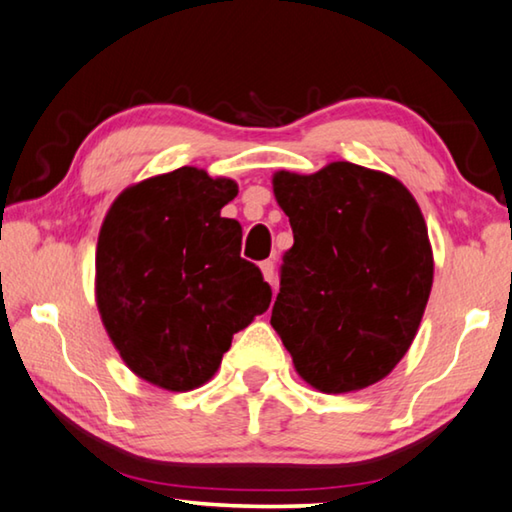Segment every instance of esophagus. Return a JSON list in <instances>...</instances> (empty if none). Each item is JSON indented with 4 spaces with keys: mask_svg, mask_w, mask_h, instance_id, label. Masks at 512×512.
<instances>
[{
    "mask_svg": "<svg viewBox=\"0 0 512 512\" xmlns=\"http://www.w3.org/2000/svg\"><path fill=\"white\" fill-rule=\"evenodd\" d=\"M261 272L265 276V281L272 283V286H274V261H263L261 263Z\"/></svg>",
    "mask_w": 512,
    "mask_h": 512,
    "instance_id": "34e87169",
    "label": "esophagus"
}]
</instances>
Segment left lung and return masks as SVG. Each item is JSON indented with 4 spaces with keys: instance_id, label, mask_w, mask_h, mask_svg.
<instances>
[{
    "instance_id": "left-lung-1",
    "label": "left lung",
    "mask_w": 512,
    "mask_h": 512,
    "mask_svg": "<svg viewBox=\"0 0 512 512\" xmlns=\"http://www.w3.org/2000/svg\"><path fill=\"white\" fill-rule=\"evenodd\" d=\"M290 217L272 326L306 383L351 392L388 376L413 342L433 286L424 217L397 179L347 161L274 174Z\"/></svg>"
}]
</instances>
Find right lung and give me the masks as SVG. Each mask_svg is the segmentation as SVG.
Masks as SVG:
<instances>
[{
  "label": "right lung",
  "instance_id": "add662e5",
  "mask_svg": "<svg viewBox=\"0 0 512 512\" xmlns=\"http://www.w3.org/2000/svg\"><path fill=\"white\" fill-rule=\"evenodd\" d=\"M231 179L197 167L131 186L97 242V306L124 363L158 388H199L233 333L270 308L272 288L240 256L242 226L222 217Z\"/></svg>",
  "mask_w": 512,
  "mask_h": 512
}]
</instances>
